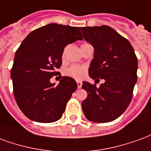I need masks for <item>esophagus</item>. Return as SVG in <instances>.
I'll return each instance as SVG.
<instances>
[{
    "mask_svg": "<svg viewBox=\"0 0 151 151\" xmlns=\"http://www.w3.org/2000/svg\"><path fill=\"white\" fill-rule=\"evenodd\" d=\"M77 86H78V88H80L81 87H82V82L80 81V80H77Z\"/></svg>",
    "mask_w": 151,
    "mask_h": 151,
    "instance_id": "1",
    "label": "esophagus"
}]
</instances>
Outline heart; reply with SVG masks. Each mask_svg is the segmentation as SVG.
<instances>
[{
    "instance_id": "heart-1",
    "label": "heart",
    "mask_w": 151,
    "mask_h": 151,
    "mask_svg": "<svg viewBox=\"0 0 151 151\" xmlns=\"http://www.w3.org/2000/svg\"><path fill=\"white\" fill-rule=\"evenodd\" d=\"M88 43H83V45H86ZM82 45V46H83ZM87 68L82 65H72L67 70V74L71 77H74L76 79H81L86 74Z\"/></svg>"
}]
</instances>
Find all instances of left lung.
<instances>
[{
	"label": "left lung",
	"instance_id": "8db88e82",
	"mask_svg": "<svg viewBox=\"0 0 151 151\" xmlns=\"http://www.w3.org/2000/svg\"><path fill=\"white\" fill-rule=\"evenodd\" d=\"M80 30L94 48L89 76L96 83L104 80L98 88L83 81L88 96L82 109L91 122H112L125 112L132 100L137 78V56L130 42L109 26H87Z\"/></svg>",
	"mask_w": 151,
	"mask_h": 151
}]
</instances>
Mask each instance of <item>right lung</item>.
Wrapping results in <instances>:
<instances>
[{"mask_svg":"<svg viewBox=\"0 0 151 151\" xmlns=\"http://www.w3.org/2000/svg\"><path fill=\"white\" fill-rule=\"evenodd\" d=\"M82 39L78 27L50 23L30 32L21 43L10 76L16 102L29 119L50 123L61 118L77 83L68 76L56 86L50 80L58 74L65 47Z\"/></svg>","mask_w":151,"mask_h":151,"instance_id":"obj_1","label":"right lung"}]
</instances>
